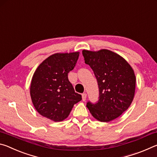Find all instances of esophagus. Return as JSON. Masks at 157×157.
<instances>
[{
  "label": "esophagus",
  "instance_id": "esophagus-1",
  "mask_svg": "<svg viewBox=\"0 0 157 157\" xmlns=\"http://www.w3.org/2000/svg\"><path fill=\"white\" fill-rule=\"evenodd\" d=\"M82 100L83 101H85L86 99V94H85V93H84V94H82Z\"/></svg>",
  "mask_w": 157,
  "mask_h": 157
}]
</instances>
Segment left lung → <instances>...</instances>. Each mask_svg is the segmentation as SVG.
Wrapping results in <instances>:
<instances>
[{
	"label": "left lung",
	"instance_id": "obj_1",
	"mask_svg": "<svg viewBox=\"0 0 157 157\" xmlns=\"http://www.w3.org/2000/svg\"><path fill=\"white\" fill-rule=\"evenodd\" d=\"M85 63L90 66L96 78L99 100L86 107L100 122H109L124 113L132 102L136 88L134 70L127 61L111 50H82Z\"/></svg>",
	"mask_w": 157,
	"mask_h": 157
}]
</instances>
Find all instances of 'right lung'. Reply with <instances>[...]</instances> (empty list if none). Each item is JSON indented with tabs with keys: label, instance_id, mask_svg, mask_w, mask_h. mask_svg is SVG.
<instances>
[{
	"label": "right lung",
	"instance_id": "1",
	"mask_svg": "<svg viewBox=\"0 0 157 157\" xmlns=\"http://www.w3.org/2000/svg\"><path fill=\"white\" fill-rule=\"evenodd\" d=\"M79 52L55 53L45 59L34 72L30 84L32 102L39 114L55 122L62 121L82 100L68 80Z\"/></svg>",
	"mask_w": 157,
	"mask_h": 157
}]
</instances>
